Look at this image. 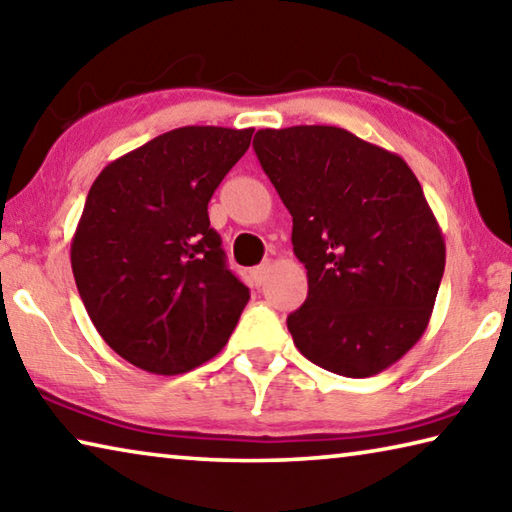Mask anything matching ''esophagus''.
<instances>
[{"label":"esophagus","instance_id":"obj_1","mask_svg":"<svg viewBox=\"0 0 512 512\" xmlns=\"http://www.w3.org/2000/svg\"><path fill=\"white\" fill-rule=\"evenodd\" d=\"M271 262H264V264H259V266H255L253 271H250V277H253L255 280V284H262L266 277H268V271H271Z\"/></svg>","mask_w":512,"mask_h":512}]
</instances>
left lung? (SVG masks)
Masks as SVG:
<instances>
[{
	"mask_svg": "<svg viewBox=\"0 0 512 512\" xmlns=\"http://www.w3.org/2000/svg\"><path fill=\"white\" fill-rule=\"evenodd\" d=\"M259 164L293 216L305 305L296 348L329 372L372 377L420 341L445 271V239L400 155L336 126L262 128Z\"/></svg>",
	"mask_w": 512,
	"mask_h": 512,
	"instance_id": "obj_1",
	"label": "left lung"
}]
</instances>
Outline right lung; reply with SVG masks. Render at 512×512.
<instances>
[{
    "instance_id": "obj_1",
    "label": "right lung",
    "mask_w": 512,
    "mask_h": 512,
    "mask_svg": "<svg viewBox=\"0 0 512 512\" xmlns=\"http://www.w3.org/2000/svg\"><path fill=\"white\" fill-rule=\"evenodd\" d=\"M255 128L183 126L112 160L72 237L88 316L121 359L183 375L228 343L248 287L225 266L207 203Z\"/></svg>"
}]
</instances>
